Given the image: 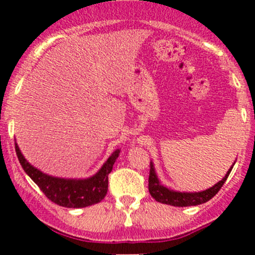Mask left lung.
Wrapping results in <instances>:
<instances>
[{
	"label": "left lung",
	"mask_w": 255,
	"mask_h": 255,
	"mask_svg": "<svg viewBox=\"0 0 255 255\" xmlns=\"http://www.w3.org/2000/svg\"><path fill=\"white\" fill-rule=\"evenodd\" d=\"M232 164L228 171L226 173L225 177H223L221 181H218L217 184L213 185L210 189L204 190V191L199 192H181V191H175V190L168 189L166 186L161 185V182L159 181L158 175L155 173V169H154L153 161H150V171H149V184L148 189L150 192L151 197L155 199V201L161 202V204L170 205V206L175 207H187V206H197V205L205 204V202L210 201L218 191L222 187V185L225 184V181L227 180L228 175L232 171L233 165Z\"/></svg>",
	"instance_id": "obj_1"
}]
</instances>
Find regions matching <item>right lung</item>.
Returning a JSON list of instances; mask_svg holds the SVG:
<instances>
[{"label": "right lung", "instance_id": "right-lung-1", "mask_svg": "<svg viewBox=\"0 0 255 255\" xmlns=\"http://www.w3.org/2000/svg\"><path fill=\"white\" fill-rule=\"evenodd\" d=\"M14 145L18 160L25 174L39 186L51 202L68 208L91 206L105 199L109 190V174L112 171L121 151L116 149L95 175L86 179H65L48 175L34 168L20 153L18 144L14 143Z\"/></svg>", "mask_w": 255, "mask_h": 255}]
</instances>
